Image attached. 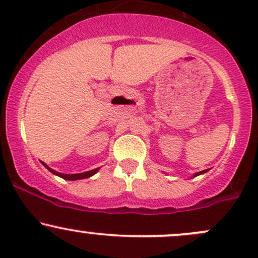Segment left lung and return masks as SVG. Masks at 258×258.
I'll use <instances>...</instances> for the list:
<instances>
[{
	"instance_id": "obj_1",
	"label": "left lung",
	"mask_w": 258,
	"mask_h": 258,
	"mask_svg": "<svg viewBox=\"0 0 258 258\" xmlns=\"http://www.w3.org/2000/svg\"><path fill=\"white\" fill-rule=\"evenodd\" d=\"M208 171V169L207 170H203V171H199V172H197V174L195 175V176H198V175H201V174H204V172H207Z\"/></svg>"
}]
</instances>
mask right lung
Wrapping results in <instances>:
<instances>
[{
  "instance_id": "1",
  "label": "right lung",
  "mask_w": 258,
  "mask_h": 258,
  "mask_svg": "<svg viewBox=\"0 0 258 258\" xmlns=\"http://www.w3.org/2000/svg\"><path fill=\"white\" fill-rule=\"evenodd\" d=\"M42 164H43L45 168L48 169L50 172H53L54 175H57V176L65 178V180H70V181H75V180H82V178H87V177H90L93 176L94 174H96V171L99 170V169H94V170H90V171H86V172H81V174H61V172H57L55 170H53V169H50L49 166H48L45 163L42 162Z\"/></svg>"
}]
</instances>
